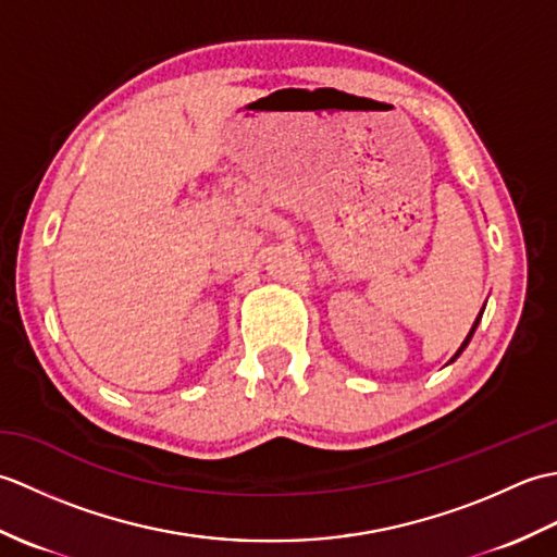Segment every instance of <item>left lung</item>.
<instances>
[{"label":"left lung","instance_id":"1","mask_svg":"<svg viewBox=\"0 0 557 557\" xmlns=\"http://www.w3.org/2000/svg\"><path fill=\"white\" fill-rule=\"evenodd\" d=\"M483 309H486V306H483ZM483 309H481L479 318H476V321H474V325H471V330H469V335H467V339H465V342H461V347L457 349V354H455V357H453V359H449V363H453V361H455V359L459 357V354L467 349V345H469V342H471V337H474V333H476V327H479V323H481V315H483Z\"/></svg>","mask_w":557,"mask_h":557}]
</instances>
